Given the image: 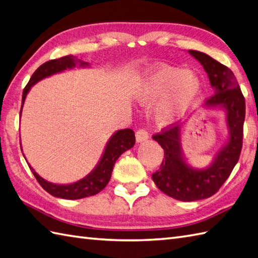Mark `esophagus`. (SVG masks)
<instances>
[{"instance_id": "esophagus-1", "label": "esophagus", "mask_w": 258, "mask_h": 258, "mask_svg": "<svg viewBox=\"0 0 258 258\" xmlns=\"http://www.w3.org/2000/svg\"><path fill=\"white\" fill-rule=\"evenodd\" d=\"M135 136H136V142H139L140 143V142H144L149 139V132L144 128H141L135 133Z\"/></svg>"}]
</instances>
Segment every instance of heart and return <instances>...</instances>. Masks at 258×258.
Returning a JSON list of instances; mask_svg holds the SVG:
<instances>
[{
	"mask_svg": "<svg viewBox=\"0 0 258 258\" xmlns=\"http://www.w3.org/2000/svg\"><path fill=\"white\" fill-rule=\"evenodd\" d=\"M200 90L199 79L189 71L163 67L146 79L138 98L141 103L151 104L164 97L157 116L163 122H168L194 100Z\"/></svg>",
	"mask_w": 258,
	"mask_h": 258,
	"instance_id": "heart-1",
	"label": "heart"
}]
</instances>
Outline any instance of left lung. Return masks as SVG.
Wrapping results in <instances>:
<instances>
[{"mask_svg": "<svg viewBox=\"0 0 258 258\" xmlns=\"http://www.w3.org/2000/svg\"><path fill=\"white\" fill-rule=\"evenodd\" d=\"M188 52L203 65L214 87L215 94L207 98L205 105H221L226 109L229 141L218 152L211 166L196 169L187 165L182 156L180 125L169 124L152 136L164 150L161 167L152 178L163 193L183 202L208 199L225 183L242 151L245 120V97L232 71L205 53Z\"/></svg>", "mask_w": 258, "mask_h": 258, "instance_id": "left-lung-1", "label": "left lung"}]
</instances>
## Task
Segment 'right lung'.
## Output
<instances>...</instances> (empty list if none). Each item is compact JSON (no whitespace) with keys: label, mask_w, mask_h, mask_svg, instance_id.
I'll return each instance as SVG.
<instances>
[{"label":"right lung","mask_w":258,"mask_h":258,"mask_svg":"<svg viewBox=\"0 0 258 258\" xmlns=\"http://www.w3.org/2000/svg\"><path fill=\"white\" fill-rule=\"evenodd\" d=\"M76 64L83 68L89 67V63L81 61V59L73 55H67L56 59H51V61H47L44 64H42L41 67L33 73L29 83L24 87L23 95H22V105L24 104L27 92L30 91L31 86L34 85L36 82L44 78H47V76H50L52 74L62 72V71L67 69L75 68ZM21 112L22 107L20 111V116ZM134 144L135 135L132 130L125 128L117 131V132L112 136L111 140L108 141L101 161L95 167L94 171L87 175L83 179L79 180V182L69 185L52 184L50 182H47V180L43 179L40 175L36 174V172L30 165L29 167L33 175L35 176L38 184H40L48 194L65 200H80L84 199V197L95 195L98 191H101L105 187L107 183L109 182V179H111V175L115 162H116L117 158L122 155L125 151L132 149Z\"/></svg>","instance_id":"1"}]
</instances>
